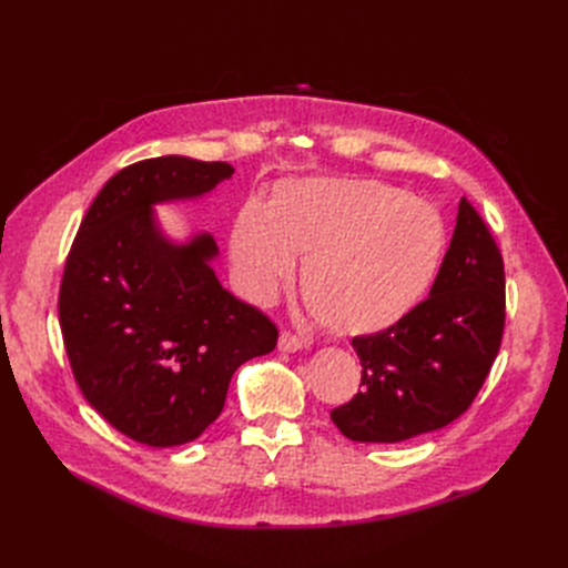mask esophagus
Instances as JSON below:
<instances>
[{
    "instance_id": "1",
    "label": "esophagus",
    "mask_w": 568,
    "mask_h": 568,
    "mask_svg": "<svg viewBox=\"0 0 568 568\" xmlns=\"http://www.w3.org/2000/svg\"><path fill=\"white\" fill-rule=\"evenodd\" d=\"M302 347H306V341L302 336H296L292 332H283L281 334V338H278V349L281 352H296V349H302Z\"/></svg>"
}]
</instances>
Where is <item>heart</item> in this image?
I'll list each match as a JSON object with an SVG mask.
<instances>
[{"label":"heart","mask_w":568,"mask_h":568,"mask_svg":"<svg viewBox=\"0 0 568 568\" xmlns=\"http://www.w3.org/2000/svg\"><path fill=\"white\" fill-rule=\"evenodd\" d=\"M437 209L377 179H287L272 202L251 197L230 232L239 287L272 304L304 255L302 290L315 320L341 336L389 329L422 304L446 253Z\"/></svg>","instance_id":"obj_1"}]
</instances>
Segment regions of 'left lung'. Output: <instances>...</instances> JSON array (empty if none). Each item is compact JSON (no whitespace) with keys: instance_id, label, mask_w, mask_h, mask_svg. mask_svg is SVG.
Segmentation results:
<instances>
[{"instance_id":"1","label":"left lung","mask_w":568,"mask_h":568,"mask_svg":"<svg viewBox=\"0 0 568 568\" xmlns=\"http://www.w3.org/2000/svg\"><path fill=\"white\" fill-rule=\"evenodd\" d=\"M504 262L499 246L463 197L452 246L430 296L389 329L356 336V396L332 409L354 442L394 444L439 430L474 403L501 345Z\"/></svg>"}]
</instances>
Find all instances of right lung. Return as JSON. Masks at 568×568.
<instances>
[{"label": "right lung", "mask_w": 568, "mask_h": 568, "mask_svg": "<svg viewBox=\"0 0 568 568\" xmlns=\"http://www.w3.org/2000/svg\"><path fill=\"white\" fill-rule=\"evenodd\" d=\"M232 165L138 161L110 176L78 227L59 287V324L80 392L146 446H176L223 412L234 371L276 347L278 329L223 290L212 234L172 244L152 204L212 191Z\"/></svg>", "instance_id": "right-lung-1"}]
</instances>
